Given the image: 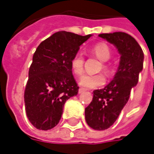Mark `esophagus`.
Segmentation results:
<instances>
[{
    "label": "esophagus",
    "mask_w": 154,
    "mask_h": 154,
    "mask_svg": "<svg viewBox=\"0 0 154 154\" xmlns=\"http://www.w3.org/2000/svg\"><path fill=\"white\" fill-rule=\"evenodd\" d=\"M85 91V88H79V89H78V93H79V94H82V93H84Z\"/></svg>",
    "instance_id": "obj_1"
}]
</instances>
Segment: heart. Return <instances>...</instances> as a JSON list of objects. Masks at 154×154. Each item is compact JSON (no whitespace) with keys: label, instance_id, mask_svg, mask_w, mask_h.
Returning <instances> with one entry per match:
<instances>
[{"label":"heart","instance_id":"heart-1","mask_svg":"<svg viewBox=\"0 0 154 154\" xmlns=\"http://www.w3.org/2000/svg\"><path fill=\"white\" fill-rule=\"evenodd\" d=\"M91 52L94 53L97 58H99L102 61H103V69L108 70L109 65L105 63L111 55V51L109 47L104 43H98L91 47ZM84 63L85 58L84 56L77 52L70 60V69L72 72L79 76L82 74L84 70ZM105 83V77L102 73L98 74H84L79 79V85L85 88H96L103 85Z\"/></svg>","mask_w":154,"mask_h":154}]
</instances>
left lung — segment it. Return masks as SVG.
Masks as SVG:
<instances>
[{
  "instance_id": "obj_1",
  "label": "left lung",
  "mask_w": 154,
  "mask_h": 154,
  "mask_svg": "<svg viewBox=\"0 0 154 154\" xmlns=\"http://www.w3.org/2000/svg\"><path fill=\"white\" fill-rule=\"evenodd\" d=\"M100 37L117 47L120 62L113 80L103 89L94 91V97L85 108L87 125L95 130L111 127L128 103L131 89L138 82L143 69V52L138 43L130 35L123 32L101 34Z\"/></svg>"
}]
</instances>
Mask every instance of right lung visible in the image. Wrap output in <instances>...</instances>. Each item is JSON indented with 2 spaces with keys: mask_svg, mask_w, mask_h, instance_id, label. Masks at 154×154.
<instances>
[{
  "mask_svg": "<svg viewBox=\"0 0 154 154\" xmlns=\"http://www.w3.org/2000/svg\"><path fill=\"white\" fill-rule=\"evenodd\" d=\"M90 36L60 31L35 50L24 100L26 116L37 129L53 128L60 120L66 101L77 94L79 87L70 69V60Z\"/></svg>",
  "mask_w": 154,
  "mask_h": 154,
  "instance_id": "right-lung-1",
  "label": "right lung"
}]
</instances>
